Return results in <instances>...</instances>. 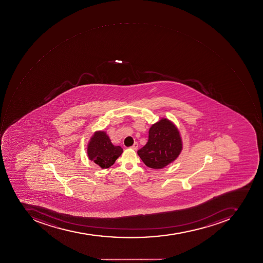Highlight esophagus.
Here are the masks:
<instances>
[{"label":"esophagus","instance_id":"obj_1","mask_svg":"<svg viewBox=\"0 0 263 263\" xmlns=\"http://www.w3.org/2000/svg\"><path fill=\"white\" fill-rule=\"evenodd\" d=\"M138 144L137 143V142H135V143L134 144V145H132V146L130 147L131 148H133V149H134V151H137L138 149Z\"/></svg>","mask_w":263,"mask_h":263}]
</instances>
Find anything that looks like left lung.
<instances>
[{
    "label": "left lung",
    "instance_id": "1",
    "mask_svg": "<svg viewBox=\"0 0 263 263\" xmlns=\"http://www.w3.org/2000/svg\"><path fill=\"white\" fill-rule=\"evenodd\" d=\"M182 149L177 127L166 118L154 124L148 130V142L138 151L140 158L149 168H162L178 158Z\"/></svg>",
    "mask_w": 263,
    "mask_h": 263
}]
</instances>
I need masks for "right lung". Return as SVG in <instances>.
I'll use <instances>...</instances> for the list:
<instances>
[{
    "mask_svg": "<svg viewBox=\"0 0 263 263\" xmlns=\"http://www.w3.org/2000/svg\"><path fill=\"white\" fill-rule=\"evenodd\" d=\"M122 152V147L112 145L109 136L104 131H98L92 135L87 148L89 160L102 168L114 165Z\"/></svg>",
    "mask_w": 263,
    "mask_h": 263,
    "instance_id": "1",
    "label": "right lung"
}]
</instances>
